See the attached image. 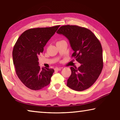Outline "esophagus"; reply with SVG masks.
Listing matches in <instances>:
<instances>
[{
    "label": "esophagus",
    "mask_w": 120,
    "mask_h": 120,
    "mask_svg": "<svg viewBox=\"0 0 120 120\" xmlns=\"http://www.w3.org/2000/svg\"><path fill=\"white\" fill-rule=\"evenodd\" d=\"M61 69H62V68H61V67H59V68L56 67V68L54 69V70H55L56 71H59L60 70H61Z\"/></svg>",
    "instance_id": "1"
}]
</instances>
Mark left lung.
<instances>
[{"label":"left lung","instance_id":"8db88e82","mask_svg":"<svg viewBox=\"0 0 120 120\" xmlns=\"http://www.w3.org/2000/svg\"><path fill=\"white\" fill-rule=\"evenodd\" d=\"M56 33L69 40L74 51L71 57L81 64L78 68H70L71 74L67 86L76 91L86 90L94 84L103 69L100 42L90 30L77 25L62 26Z\"/></svg>","mask_w":120,"mask_h":120}]
</instances>
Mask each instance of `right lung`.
<instances>
[{
  "label": "right lung",
  "mask_w": 120,
  "mask_h": 120,
  "mask_svg": "<svg viewBox=\"0 0 120 120\" xmlns=\"http://www.w3.org/2000/svg\"><path fill=\"white\" fill-rule=\"evenodd\" d=\"M60 25L30 28L21 34L13 51L16 75L23 84L32 90L41 89L49 85L53 69L38 66V56Z\"/></svg>",
  "instance_id": "obj_1"
}]
</instances>
